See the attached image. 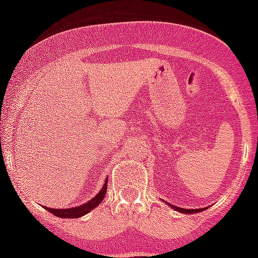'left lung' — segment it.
<instances>
[{
  "mask_svg": "<svg viewBox=\"0 0 258 258\" xmlns=\"http://www.w3.org/2000/svg\"><path fill=\"white\" fill-rule=\"evenodd\" d=\"M171 208H174L175 210H178V212L180 213H188V214H191V213H198V212H202V209H192V210H190V209H182V208H176V206H174V205H171Z\"/></svg>",
  "mask_w": 258,
  "mask_h": 258,
  "instance_id": "left-lung-1",
  "label": "left lung"
}]
</instances>
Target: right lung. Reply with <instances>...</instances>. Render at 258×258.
I'll return each instance as SVG.
<instances>
[{
    "instance_id": "add662e5",
    "label": "right lung",
    "mask_w": 258,
    "mask_h": 258,
    "mask_svg": "<svg viewBox=\"0 0 258 258\" xmlns=\"http://www.w3.org/2000/svg\"><path fill=\"white\" fill-rule=\"evenodd\" d=\"M107 184H108V180H105L103 187L96 196L93 197L92 200L88 201L87 204L82 205V206H78V208H71V209H50L45 208L48 212H50L52 214H54L56 217H61V218H79V217L84 216L87 213H89L92 209H95L96 206L101 204V201L104 198L105 192H107Z\"/></svg>"
}]
</instances>
